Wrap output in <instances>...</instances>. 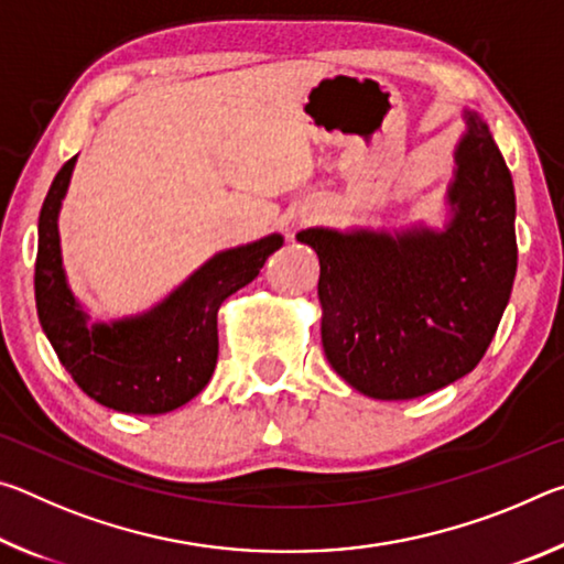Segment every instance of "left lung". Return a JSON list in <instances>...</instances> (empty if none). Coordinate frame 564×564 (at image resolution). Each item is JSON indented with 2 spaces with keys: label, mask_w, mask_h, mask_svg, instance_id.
<instances>
[{
  "label": "left lung",
  "mask_w": 564,
  "mask_h": 564,
  "mask_svg": "<svg viewBox=\"0 0 564 564\" xmlns=\"http://www.w3.org/2000/svg\"><path fill=\"white\" fill-rule=\"evenodd\" d=\"M455 147L443 228H305L318 253L321 340L358 393L410 400L455 383L480 362L518 271L514 186L475 111Z\"/></svg>",
  "instance_id": "left-lung-1"
}]
</instances>
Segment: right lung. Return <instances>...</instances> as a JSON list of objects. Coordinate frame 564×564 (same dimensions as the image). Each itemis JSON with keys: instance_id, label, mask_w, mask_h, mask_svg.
Here are the masks:
<instances>
[{"instance_id": "1", "label": "right lung", "mask_w": 564, "mask_h": 564, "mask_svg": "<svg viewBox=\"0 0 564 564\" xmlns=\"http://www.w3.org/2000/svg\"><path fill=\"white\" fill-rule=\"evenodd\" d=\"M76 156L54 176L40 214L34 295L40 323L84 393L119 413L161 415L206 388L218 358L221 303L251 283L283 246L281 234L226 248L139 316L91 323L66 281L59 212Z\"/></svg>"}]
</instances>
